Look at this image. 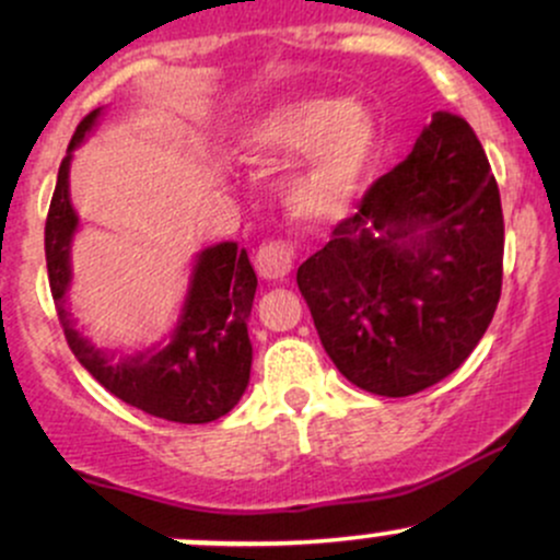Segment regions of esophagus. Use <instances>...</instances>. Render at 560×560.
I'll use <instances>...</instances> for the list:
<instances>
[{
	"label": "esophagus",
	"instance_id": "1",
	"mask_svg": "<svg viewBox=\"0 0 560 560\" xmlns=\"http://www.w3.org/2000/svg\"><path fill=\"white\" fill-rule=\"evenodd\" d=\"M255 268L262 279H284L294 268V249L287 242L262 244L255 255Z\"/></svg>",
	"mask_w": 560,
	"mask_h": 560
}]
</instances>
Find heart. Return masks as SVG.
<instances>
[{
    "label": "heart",
    "instance_id": "1",
    "mask_svg": "<svg viewBox=\"0 0 560 560\" xmlns=\"http://www.w3.org/2000/svg\"><path fill=\"white\" fill-rule=\"evenodd\" d=\"M374 124L358 105L329 96L276 102L249 120L236 158L249 168H276L299 155L284 184L289 213L305 223H329L347 213L374 155Z\"/></svg>",
    "mask_w": 560,
    "mask_h": 560
}]
</instances>
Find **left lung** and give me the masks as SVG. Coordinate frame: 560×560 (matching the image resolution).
Returning a JSON list of instances; mask_svg holds the SVG:
<instances>
[{
    "label": "left lung",
    "mask_w": 560,
    "mask_h": 560,
    "mask_svg": "<svg viewBox=\"0 0 560 560\" xmlns=\"http://www.w3.org/2000/svg\"><path fill=\"white\" fill-rule=\"evenodd\" d=\"M298 287L355 387L408 397L453 374L503 287V208L471 126L434 113L413 152L298 268Z\"/></svg>",
    "instance_id": "left-lung-1"
}]
</instances>
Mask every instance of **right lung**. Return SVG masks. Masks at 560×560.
<instances>
[{
    "mask_svg": "<svg viewBox=\"0 0 560 560\" xmlns=\"http://www.w3.org/2000/svg\"><path fill=\"white\" fill-rule=\"evenodd\" d=\"M102 110H92L75 128L62 158L57 186L44 226L49 289L57 305L62 331L83 369L110 395L144 413L176 423H208L226 416L249 384L253 345L247 318L253 313L258 276L236 242H221L202 249L195 260L189 289L171 331L168 345L152 347L115 361L96 350L75 329L66 294L70 289V244L79 229V215L70 205L68 173L73 150L92 133Z\"/></svg>",
    "mask_w": 560,
    "mask_h": 560,
    "instance_id": "1",
    "label": "right lung"
}]
</instances>
